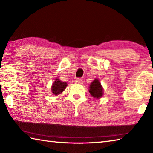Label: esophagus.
Returning <instances> with one entry per match:
<instances>
[{
    "mask_svg": "<svg viewBox=\"0 0 153 153\" xmlns=\"http://www.w3.org/2000/svg\"><path fill=\"white\" fill-rule=\"evenodd\" d=\"M75 82H76V83H77V84H82V79H79V78H77L76 79V80H75Z\"/></svg>",
    "mask_w": 153,
    "mask_h": 153,
    "instance_id": "esophagus-1",
    "label": "esophagus"
}]
</instances>
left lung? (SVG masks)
I'll list each match as a JSON object with an SVG mask.
<instances>
[{
	"instance_id": "8db88e82",
	"label": "left lung",
	"mask_w": 153,
	"mask_h": 153,
	"mask_svg": "<svg viewBox=\"0 0 153 153\" xmlns=\"http://www.w3.org/2000/svg\"><path fill=\"white\" fill-rule=\"evenodd\" d=\"M89 92L90 95L94 98H100L104 94V89L102 86L99 79H94L89 86Z\"/></svg>"
}]
</instances>
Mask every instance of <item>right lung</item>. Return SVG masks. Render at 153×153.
<instances>
[{
  "instance_id": "add662e5",
  "label": "right lung",
  "mask_w": 153,
  "mask_h": 153,
  "mask_svg": "<svg viewBox=\"0 0 153 153\" xmlns=\"http://www.w3.org/2000/svg\"><path fill=\"white\" fill-rule=\"evenodd\" d=\"M67 86V83L61 82L59 78H56L55 81L53 82L51 86V92L52 94L57 96L61 94Z\"/></svg>"
}]
</instances>
